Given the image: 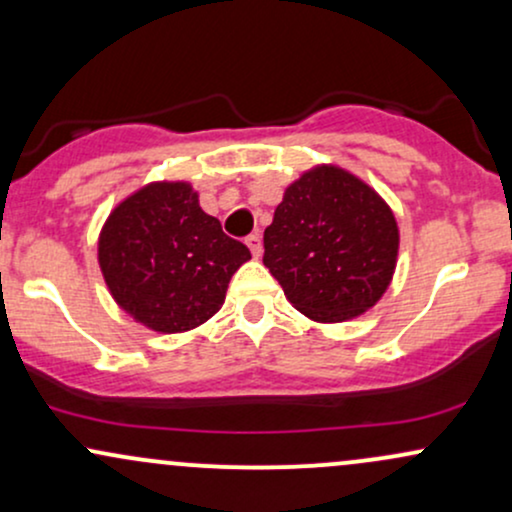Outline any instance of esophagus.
<instances>
[{"mask_svg": "<svg viewBox=\"0 0 512 512\" xmlns=\"http://www.w3.org/2000/svg\"><path fill=\"white\" fill-rule=\"evenodd\" d=\"M245 243H248L252 257H260L262 255V238H260V233H252V236L245 238Z\"/></svg>", "mask_w": 512, "mask_h": 512, "instance_id": "34e87169", "label": "esophagus"}]
</instances>
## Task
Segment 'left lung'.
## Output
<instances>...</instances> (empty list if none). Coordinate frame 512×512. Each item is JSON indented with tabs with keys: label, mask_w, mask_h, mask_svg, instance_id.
Segmentation results:
<instances>
[{
	"label": "left lung",
	"mask_w": 512,
	"mask_h": 512,
	"mask_svg": "<svg viewBox=\"0 0 512 512\" xmlns=\"http://www.w3.org/2000/svg\"><path fill=\"white\" fill-rule=\"evenodd\" d=\"M399 231L383 197L337 166L286 187L264 231V267L317 322H342L380 301L397 264Z\"/></svg>",
	"instance_id": "left-lung-1"
}]
</instances>
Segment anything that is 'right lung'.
Wrapping results in <instances>:
<instances>
[{
  "label": "right lung",
  "instance_id": "right-lung-1",
  "mask_svg": "<svg viewBox=\"0 0 512 512\" xmlns=\"http://www.w3.org/2000/svg\"><path fill=\"white\" fill-rule=\"evenodd\" d=\"M250 250L199 207L187 182H154L105 221L98 262L110 293L156 332H185L223 305L231 276Z\"/></svg>",
  "mask_w": 512,
  "mask_h": 512
}]
</instances>
